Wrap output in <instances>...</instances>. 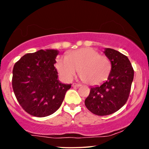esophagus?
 <instances>
[{
    "label": "esophagus",
    "instance_id": "obj_1",
    "mask_svg": "<svg viewBox=\"0 0 149 149\" xmlns=\"http://www.w3.org/2000/svg\"><path fill=\"white\" fill-rule=\"evenodd\" d=\"M72 86L73 87H79V86H81L80 84H77V83H73Z\"/></svg>",
    "mask_w": 149,
    "mask_h": 149
}]
</instances>
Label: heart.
Returning <instances> with one entry per match:
<instances>
[{"mask_svg": "<svg viewBox=\"0 0 149 149\" xmlns=\"http://www.w3.org/2000/svg\"><path fill=\"white\" fill-rule=\"evenodd\" d=\"M56 67L64 80L69 82L77 71L81 79L90 85L104 82L111 71V63L108 57L91 47H86L69 52L67 56H60Z\"/></svg>", "mask_w": 149, "mask_h": 149, "instance_id": "heart-1", "label": "heart"}]
</instances>
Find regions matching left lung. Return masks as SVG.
I'll return each mask as SVG.
<instances>
[{"label": "left lung", "mask_w": 149, "mask_h": 149, "mask_svg": "<svg viewBox=\"0 0 149 149\" xmlns=\"http://www.w3.org/2000/svg\"><path fill=\"white\" fill-rule=\"evenodd\" d=\"M111 63V71L106 82L91 87L84 104L97 116H107L121 109L129 98L134 70L129 58L124 54L107 48L104 52Z\"/></svg>", "instance_id": "obj_1"}]
</instances>
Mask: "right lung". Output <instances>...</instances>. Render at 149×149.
<instances>
[{
  "instance_id": "add662e5",
  "label": "right lung",
  "mask_w": 149,
  "mask_h": 149,
  "mask_svg": "<svg viewBox=\"0 0 149 149\" xmlns=\"http://www.w3.org/2000/svg\"><path fill=\"white\" fill-rule=\"evenodd\" d=\"M58 54L54 49H40L22 56L14 66L12 88L24 111L35 117L55 113L63 103L71 84L58 80L54 64Z\"/></svg>"
}]
</instances>
